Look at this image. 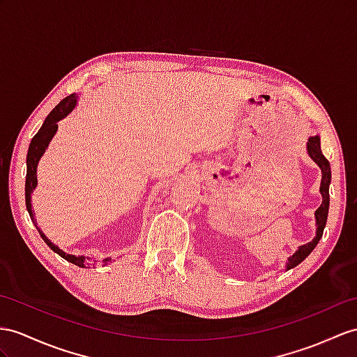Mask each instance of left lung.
Instances as JSON below:
<instances>
[{"label":"left lung","mask_w":357,"mask_h":357,"mask_svg":"<svg viewBox=\"0 0 357 357\" xmlns=\"http://www.w3.org/2000/svg\"><path fill=\"white\" fill-rule=\"evenodd\" d=\"M307 154L310 155V159L314 160L318 167L321 168V172H323V178H321V186H319V192L323 195V203L317 208L315 212V220H317V236L312 239L307 244L301 245L295 253L288 259V264H286V269H291L294 266H297L301 264L304 259H306L317 244L319 242L321 236H323V231L327 222V215H328V204H330V195H328V186H330V180H332V171H330V163L324 158V154L321 153V144H319V136L309 137L307 141Z\"/></svg>","instance_id":"1"}]
</instances>
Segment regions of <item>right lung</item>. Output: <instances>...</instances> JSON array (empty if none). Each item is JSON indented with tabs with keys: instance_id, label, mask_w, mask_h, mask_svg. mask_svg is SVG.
<instances>
[{
	"instance_id": "add662e5",
	"label": "right lung",
	"mask_w": 357,
	"mask_h": 357,
	"mask_svg": "<svg viewBox=\"0 0 357 357\" xmlns=\"http://www.w3.org/2000/svg\"><path fill=\"white\" fill-rule=\"evenodd\" d=\"M75 104H77V95L75 93L69 95V97H66V98L60 101L57 106L50 112V115L45 118L42 127L39 128V132L34 135V137L31 139V142H30L29 153H27V176H25V204H27V211L30 213V218L34 222V225H36V221H34V215H33V211H31V192L38 185L36 169H38L39 159L42 158V154L45 153L48 144L51 142V139H53V136L56 135L57 123L60 119H63L65 116H68V113L73 112V109L75 107ZM36 229L39 230V234L42 236V239L45 241V244L51 250H53L54 253H57L59 256H62L65 260H68V262H71V264L80 266V268L91 266L89 257L74 256V255L65 253L63 250H60L57 245H54L53 242H51L45 236V234L42 233V230L38 227V225H36ZM110 262H112V257H107V259L102 260V264H110Z\"/></svg>"
}]
</instances>
